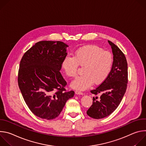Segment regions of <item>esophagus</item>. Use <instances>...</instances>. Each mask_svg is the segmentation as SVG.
Returning a JSON list of instances; mask_svg holds the SVG:
<instances>
[{
    "instance_id": "esophagus-1",
    "label": "esophagus",
    "mask_w": 146,
    "mask_h": 146,
    "mask_svg": "<svg viewBox=\"0 0 146 146\" xmlns=\"http://www.w3.org/2000/svg\"><path fill=\"white\" fill-rule=\"evenodd\" d=\"M75 94H77V95H82V92H81V91H75Z\"/></svg>"
}]
</instances>
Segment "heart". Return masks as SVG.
Wrapping results in <instances>:
<instances>
[{"label":"heart","mask_w":146,"mask_h":146,"mask_svg":"<svg viewBox=\"0 0 146 146\" xmlns=\"http://www.w3.org/2000/svg\"><path fill=\"white\" fill-rule=\"evenodd\" d=\"M114 62L113 56L102 48L88 45L79 48L74 56H66L62 62V68L69 77H74L78 65L83 66L82 73L71 83V87L77 90H85L94 83L99 85L110 75Z\"/></svg>","instance_id":"1"}]
</instances>
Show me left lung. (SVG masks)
<instances>
[{
    "label": "left lung",
    "mask_w": 146,
    "mask_h": 146,
    "mask_svg": "<svg viewBox=\"0 0 146 146\" xmlns=\"http://www.w3.org/2000/svg\"><path fill=\"white\" fill-rule=\"evenodd\" d=\"M113 54L114 62L108 78L91 92L101 94L100 99L93 98L92 106L87 114L95 119L109 116L119 106L126 92L128 83V64L124 54L111 41L108 40Z\"/></svg>",
    "instance_id": "1"
}]
</instances>
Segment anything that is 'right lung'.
<instances>
[{"mask_svg": "<svg viewBox=\"0 0 146 146\" xmlns=\"http://www.w3.org/2000/svg\"><path fill=\"white\" fill-rule=\"evenodd\" d=\"M67 44L59 41H40L20 62L18 86L31 111L37 117L52 119L63 110L74 92H66L67 82L60 73Z\"/></svg>", "mask_w": 146, "mask_h": 146, "instance_id": "1", "label": "right lung"}]
</instances>
